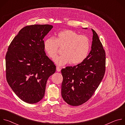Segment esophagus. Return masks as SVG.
<instances>
[{
    "mask_svg": "<svg viewBox=\"0 0 125 125\" xmlns=\"http://www.w3.org/2000/svg\"><path fill=\"white\" fill-rule=\"evenodd\" d=\"M56 71H57V72H60V71H61V68L60 67H59L58 66H57L56 67Z\"/></svg>",
    "mask_w": 125,
    "mask_h": 125,
    "instance_id": "esophagus-1",
    "label": "esophagus"
}]
</instances>
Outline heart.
Masks as SVG:
<instances>
[{"mask_svg": "<svg viewBox=\"0 0 125 125\" xmlns=\"http://www.w3.org/2000/svg\"><path fill=\"white\" fill-rule=\"evenodd\" d=\"M43 46L49 56L52 59L57 56L59 46L64 47L63 55L54 60L56 65L62 66L71 63L77 65L83 62L90 52L91 42L85 35L66 30L60 31L55 39L52 38L46 39Z\"/></svg>", "mask_w": 125, "mask_h": 125, "instance_id": "obj_1", "label": "heart"}]
</instances>
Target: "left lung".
<instances>
[{
	"label": "left lung",
	"mask_w": 125,
	"mask_h": 125,
	"mask_svg": "<svg viewBox=\"0 0 125 125\" xmlns=\"http://www.w3.org/2000/svg\"><path fill=\"white\" fill-rule=\"evenodd\" d=\"M92 30L91 50L86 59L76 66L61 70V95L64 101L72 106L82 105L90 99L105 74V52L97 34Z\"/></svg>",
	"instance_id": "1"
}]
</instances>
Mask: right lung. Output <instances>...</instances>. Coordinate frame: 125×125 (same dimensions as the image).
I'll use <instances>...</instances> for the list:
<instances>
[{
    "instance_id": "add662e5",
    "label": "right lung",
    "mask_w": 125,
    "mask_h": 125,
    "mask_svg": "<svg viewBox=\"0 0 125 125\" xmlns=\"http://www.w3.org/2000/svg\"><path fill=\"white\" fill-rule=\"evenodd\" d=\"M49 25H33L22 29L8 48L7 81L14 93L30 104L41 100L47 81L56 66L46 55L43 39L52 29Z\"/></svg>"
}]
</instances>
